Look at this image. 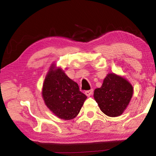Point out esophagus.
<instances>
[{
  "label": "esophagus",
  "instance_id": "1",
  "mask_svg": "<svg viewBox=\"0 0 156 156\" xmlns=\"http://www.w3.org/2000/svg\"><path fill=\"white\" fill-rule=\"evenodd\" d=\"M93 92H94V90H93V89H90V90L86 91H85V93H84V94H85V95H86L87 96L89 97V96H91V95L92 94H93Z\"/></svg>",
  "mask_w": 156,
  "mask_h": 156
}]
</instances>
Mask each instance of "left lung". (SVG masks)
<instances>
[{"mask_svg":"<svg viewBox=\"0 0 156 156\" xmlns=\"http://www.w3.org/2000/svg\"><path fill=\"white\" fill-rule=\"evenodd\" d=\"M133 86L124 77L108 73L101 87L94 90V97L100 110L109 117L122 115L131 101Z\"/></svg>","mask_w":156,"mask_h":156,"instance_id":"obj_1","label":"left lung"}]
</instances>
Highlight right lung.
Here are the masks:
<instances>
[{
    "instance_id": "1",
    "label": "right lung",
    "mask_w": 156,
    "mask_h": 156,
    "mask_svg": "<svg viewBox=\"0 0 156 156\" xmlns=\"http://www.w3.org/2000/svg\"><path fill=\"white\" fill-rule=\"evenodd\" d=\"M42 96L48 109L65 120L76 118L87 99L79 90L78 84L54 63L50 66L44 78Z\"/></svg>"
}]
</instances>
